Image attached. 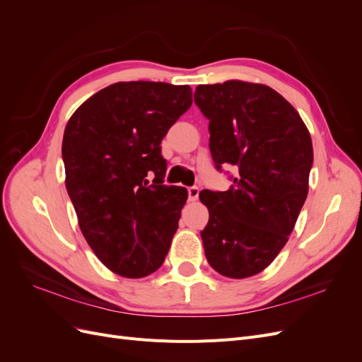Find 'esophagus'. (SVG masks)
I'll return each mask as SVG.
<instances>
[{
	"label": "esophagus",
	"instance_id": "1",
	"mask_svg": "<svg viewBox=\"0 0 362 362\" xmlns=\"http://www.w3.org/2000/svg\"><path fill=\"white\" fill-rule=\"evenodd\" d=\"M187 193H189V201H192V202H194L196 199L199 198V189L196 187V185H192V187H189Z\"/></svg>",
	"mask_w": 362,
	"mask_h": 362
}]
</instances>
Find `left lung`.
I'll return each instance as SVG.
<instances>
[{"label":"left lung","instance_id":"obj_1","mask_svg":"<svg viewBox=\"0 0 362 362\" xmlns=\"http://www.w3.org/2000/svg\"><path fill=\"white\" fill-rule=\"evenodd\" d=\"M218 172L234 169L226 192L202 190L210 218L201 231L210 266L228 278L264 270L286 246L308 194L313 144L294 107L264 84L198 86Z\"/></svg>","mask_w":362,"mask_h":362}]
</instances>
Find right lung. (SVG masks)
<instances>
[{"label":"right lung","mask_w":362,"mask_h":362,"mask_svg":"<svg viewBox=\"0 0 362 362\" xmlns=\"http://www.w3.org/2000/svg\"><path fill=\"white\" fill-rule=\"evenodd\" d=\"M190 105L189 86L116 83L90 96L64 129L66 190L81 233L120 276H148L168 255L187 190L164 184L160 145Z\"/></svg>","instance_id":"add662e5"}]
</instances>
